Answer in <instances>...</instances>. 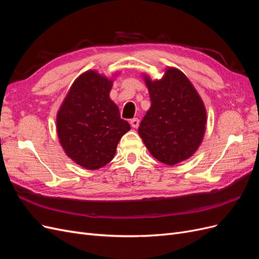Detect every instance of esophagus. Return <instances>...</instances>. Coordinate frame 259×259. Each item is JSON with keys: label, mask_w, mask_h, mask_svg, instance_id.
<instances>
[{"label": "esophagus", "mask_w": 259, "mask_h": 259, "mask_svg": "<svg viewBox=\"0 0 259 259\" xmlns=\"http://www.w3.org/2000/svg\"><path fill=\"white\" fill-rule=\"evenodd\" d=\"M130 123L132 125V127H134V128H137L139 126V120L137 119V117H134V119H132Z\"/></svg>", "instance_id": "1"}]
</instances>
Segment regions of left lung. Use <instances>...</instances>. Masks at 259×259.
<instances>
[{"instance_id":"left-lung-1","label":"left lung","mask_w":259,"mask_h":259,"mask_svg":"<svg viewBox=\"0 0 259 259\" xmlns=\"http://www.w3.org/2000/svg\"><path fill=\"white\" fill-rule=\"evenodd\" d=\"M151 107L140 122L138 134L153 158L167 165L183 162L198 150L206 128V110L189 79L168 67L152 81L144 74Z\"/></svg>"}]
</instances>
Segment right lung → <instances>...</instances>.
Masks as SVG:
<instances>
[{
	"mask_svg": "<svg viewBox=\"0 0 259 259\" xmlns=\"http://www.w3.org/2000/svg\"><path fill=\"white\" fill-rule=\"evenodd\" d=\"M112 83V79L89 70L76 77L57 112L62 149L86 169H98L110 162L120 139L131 130L109 96Z\"/></svg>",
	"mask_w": 259,
	"mask_h": 259,
	"instance_id": "1",
	"label": "right lung"
}]
</instances>
